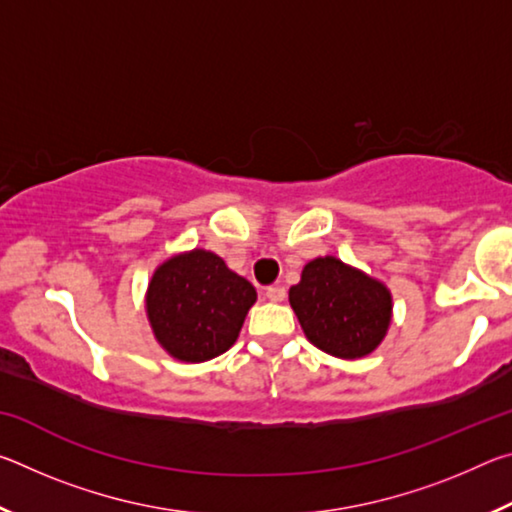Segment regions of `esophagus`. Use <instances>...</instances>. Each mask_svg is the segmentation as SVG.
<instances>
[{"label": "esophagus", "instance_id": "34e87169", "mask_svg": "<svg viewBox=\"0 0 512 512\" xmlns=\"http://www.w3.org/2000/svg\"><path fill=\"white\" fill-rule=\"evenodd\" d=\"M266 298L273 302H282L287 298V289H284L282 284H273V287H266Z\"/></svg>", "mask_w": 512, "mask_h": 512}]
</instances>
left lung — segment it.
<instances>
[{
  "instance_id": "8db88e82",
  "label": "left lung",
  "mask_w": 512,
  "mask_h": 512,
  "mask_svg": "<svg viewBox=\"0 0 512 512\" xmlns=\"http://www.w3.org/2000/svg\"><path fill=\"white\" fill-rule=\"evenodd\" d=\"M289 302L307 339L339 359L366 357L391 325V293L384 284L336 257L309 262L289 289Z\"/></svg>"
}]
</instances>
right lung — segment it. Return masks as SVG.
Wrapping results in <instances>:
<instances>
[{"instance_id":"add662e5","label":"right lung","mask_w":512,"mask_h":512,"mask_svg":"<svg viewBox=\"0 0 512 512\" xmlns=\"http://www.w3.org/2000/svg\"><path fill=\"white\" fill-rule=\"evenodd\" d=\"M255 300L253 284L232 273L221 257L192 250L155 271L146 311L155 339L171 357L201 363L237 341Z\"/></svg>"}]
</instances>
